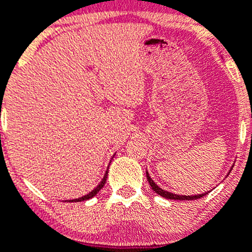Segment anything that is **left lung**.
Returning <instances> with one entry per match:
<instances>
[{
  "instance_id": "1",
  "label": "left lung",
  "mask_w": 252,
  "mask_h": 252,
  "mask_svg": "<svg viewBox=\"0 0 252 252\" xmlns=\"http://www.w3.org/2000/svg\"><path fill=\"white\" fill-rule=\"evenodd\" d=\"M146 178H148L149 181V185L151 186V188H153V191H155V193H158V196L161 197H165V198L167 199H177V201H192V199H198L201 198V197L206 196V192L202 194H194V196H180V194H175V193H171V192H167L165 191V189H162V188L158 187V185H156L155 182L153 181V178L149 176V172L146 171Z\"/></svg>"
}]
</instances>
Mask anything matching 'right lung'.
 <instances>
[{"label": "right lung", "mask_w": 252, "mask_h": 252, "mask_svg": "<svg viewBox=\"0 0 252 252\" xmlns=\"http://www.w3.org/2000/svg\"><path fill=\"white\" fill-rule=\"evenodd\" d=\"M107 176H108V171H106V173H104L103 178H102V181H101V182H99V185L97 186L96 188H94V191H91V192H90V193H87L86 196H82V197H80V198H76V199H70V201H67V202H82V201H87V199H90V198H92V197H94L97 193H98L99 191H101V188H103V186L106 185Z\"/></svg>", "instance_id": "1"}]
</instances>
